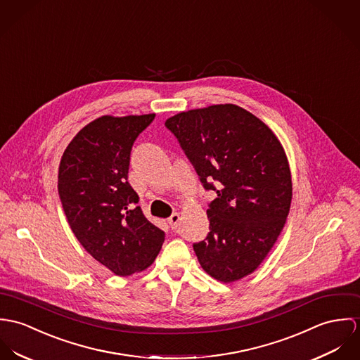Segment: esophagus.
<instances>
[{
    "label": "esophagus",
    "mask_w": 360,
    "mask_h": 360,
    "mask_svg": "<svg viewBox=\"0 0 360 360\" xmlns=\"http://www.w3.org/2000/svg\"><path fill=\"white\" fill-rule=\"evenodd\" d=\"M181 221V215L178 212H174L169 218H168V224L171 226V229H176L178 228V224Z\"/></svg>",
    "instance_id": "1"
}]
</instances>
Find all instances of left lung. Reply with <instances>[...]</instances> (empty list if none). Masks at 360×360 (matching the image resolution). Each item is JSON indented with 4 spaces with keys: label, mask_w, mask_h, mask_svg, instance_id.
Here are the masks:
<instances>
[{
    "label": "left lung",
    "mask_w": 360,
    "mask_h": 360,
    "mask_svg": "<svg viewBox=\"0 0 360 360\" xmlns=\"http://www.w3.org/2000/svg\"><path fill=\"white\" fill-rule=\"evenodd\" d=\"M192 162L208 202L207 238L193 243L201 268L231 283L254 272L284 226L292 185L275 134L236 105H214L164 124Z\"/></svg>",
    "instance_id": "left-lung-1"
}]
</instances>
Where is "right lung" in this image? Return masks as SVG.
Segmentation results:
<instances>
[{
    "instance_id": "right-lung-1",
    "label": "right lung",
    "mask_w": 360,
    "mask_h": 360,
    "mask_svg": "<svg viewBox=\"0 0 360 360\" xmlns=\"http://www.w3.org/2000/svg\"><path fill=\"white\" fill-rule=\"evenodd\" d=\"M155 117H99L72 139L59 165L58 191L73 233L119 276L152 265L165 236L145 218L128 182L132 145Z\"/></svg>"
}]
</instances>
